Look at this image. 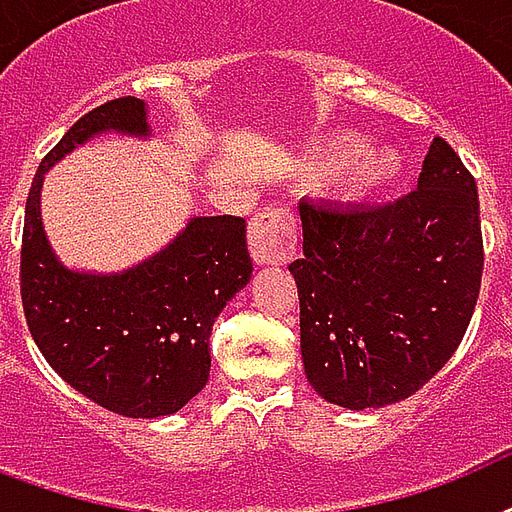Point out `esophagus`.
<instances>
[{
	"label": "esophagus",
	"instance_id": "34e87169",
	"mask_svg": "<svg viewBox=\"0 0 512 512\" xmlns=\"http://www.w3.org/2000/svg\"><path fill=\"white\" fill-rule=\"evenodd\" d=\"M248 245L256 264H285L296 253V219L285 208H267L248 224Z\"/></svg>",
	"mask_w": 512,
	"mask_h": 512
}]
</instances>
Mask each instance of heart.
<instances>
[{
	"mask_svg": "<svg viewBox=\"0 0 512 512\" xmlns=\"http://www.w3.org/2000/svg\"><path fill=\"white\" fill-rule=\"evenodd\" d=\"M366 146V138L358 133H339L315 149V168L320 173L334 176V173L347 170L344 197L352 202H368L382 197L403 176V157L395 149H371L364 155ZM360 153L363 158L359 157Z\"/></svg>",
	"mask_w": 512,
	"mask_h": 512,
	"instance_id": "b5f03b06",
	"label": "heart"
}]
</instances>
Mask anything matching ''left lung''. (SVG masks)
Returning <instances> with one entry per match:
<instances>
[{
  "label": "left lung",
  "mask_w": 512,
  "mask_h": 512,
  "mask_svg": "<svg viewBox=\"0 0 512 512\" xmlns=\"http://www.w3.org/2000/svg\"><path fill=\"white\" fill-rule=\"evenodd\" d=\"M301 360L320 398L363 411L414 395L457 352L483 275L478 186L446 138L384 205L299 202Z\"/></svg>",
  "instance_id": "1"
}]
</instances>
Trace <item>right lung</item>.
<instances>
[{
    "label": "right lung",
    "mask_w": 512,
    "mask_h": 512,
    "mask_svg": "<svg viewBox=\"0 0 512 512\" xmlns=\"http://www.w3.org/2000/svg\"><path fill=\"white\" fill-rule=\"evenodd\" d=\"M104 130L146 136L144 101L125 95L95 106L39 165L23 221V312L39 352L85 398L122 417H168L205 387L213 320L251 280L245 219L197 216L168 248L122 275L66 269L39 219L42 178Z\"/></svg>",
    "instance_id": "1"
}]
</instances>
